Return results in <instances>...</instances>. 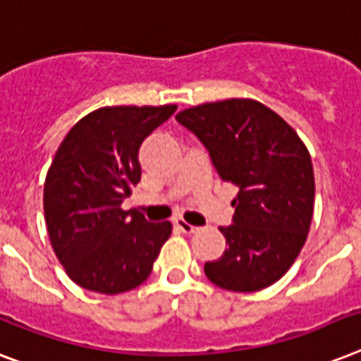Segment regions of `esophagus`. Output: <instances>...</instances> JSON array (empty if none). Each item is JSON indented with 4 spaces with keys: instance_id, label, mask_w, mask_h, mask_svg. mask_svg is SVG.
Segmentation results:
<instances>
[{
    "instance_id": "esophagus-1",
    "label": "esophagus",
    "mask_w": 361,
    "mask_h": 361,
    "mask_svg": "<svg viewBox=\"0 0 361 361\" xmlns=\"http://www.w3.org/2000/svg\"><path fill=\"white\" fill-rule=\"evenodd\" d=\"M176 226L180 228V230L183 231V233H195V231L198 230V228L192 226V224H189V222L183 221V219H178V221H176Z\"/></svg>"
}]
</instances>
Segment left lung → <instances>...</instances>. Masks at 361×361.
<instances>
[{"mask_svg":"<svg viewBox=\"0 0 361 361\" xmlns=\"http://www.w3.org/2000/svg\"><path fill=\"white\" fill-rule=\"evenodd\" d=\"M207 148L215 171L237 187L228 248L204 272L215 286L252 293L278 282L306 243L315 180L297 131L256 99L231 98L176 114Z\"/></svg>","mask_w":361,"mask_h":361,"instance_id":"8db88e82","label":"left lung"}]
</instances>
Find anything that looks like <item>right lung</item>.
<instances>
[{"label": "right lung", "mask_w": 361, "mask_h": 361, "mask_svg": "<svg viewBox=\"0 0 361 361\" xmlns=\"http://www.w3.org/2000/svg\"><path fill=\"white\" fill-rule=\"evenodd\" d=\"M176 109L99 107L59 146L44 183V216L55 256L79 287L118 295L150 276L172 224L148 222L122 202L140 181L142 140Z\"/></svg>", "instance_id": "add662e5"}]
</instances>
